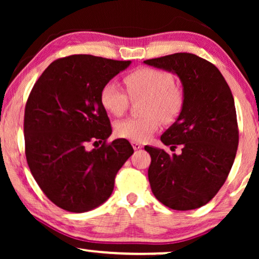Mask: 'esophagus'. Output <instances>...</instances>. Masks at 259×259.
Segmentation results:
<instances>
[{"mask_svg": "<svg viewBox=\"0 0 259 259\" xmlns=\"http://www.w3.org/2000/svg\"><path fill=\"white\" fill-rule=\"evenodd\" d=\"M132 146H133V148L134 150H140V148H143L144 146H143V144L141 143H137V141H132Z\"/></svg>", "mask_w": 259, "mask_h": 259, "instance_id": "esophagus-1", "label": "esophagus"}]
</instances>
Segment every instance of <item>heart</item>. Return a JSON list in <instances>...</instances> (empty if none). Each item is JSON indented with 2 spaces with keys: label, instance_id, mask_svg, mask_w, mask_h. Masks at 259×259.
<instances>
[{
  "label": "heart",
  "instance_id": "heart-1",
  "mask_svg": "<svg viewBox=\"0 0 259 259\" xmlns=\"http://www.w3.org/2000/svg\"><path fill=\"white\" fill-rule=\"evenodd\" d=\"M127 91L114 81H108L100 91L101 106L109 114L121 116L130 106V97H146L141 118H130L115 125L116 136L141 143L160 130L161 122H173L182 114L185 95L166 70L143 67L123 77Z\"/></svg>",
  "mask_w": 259,
  "mask_h": 259
}]
</instances>
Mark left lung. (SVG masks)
Returning <instances> with one entry per match:
<instances>
[{"instance_id": "8db88e82", "label": "left lung", "mask_w": 259, "mask_h": 259, "mask_svg": "<svg viewBox=\"0 0 259 259\" xmlns=\"http://www.w3.org/2000/svg\"><path fill=\"white\" fill-rule=\"evenodd\" d=\"M144 62L176 73L185 95L182 114L160 137L171 151L180 145L182 153L145 146L152 192L173 210L198 208L224 185L236 158L239 131L231 90L213 63L190 53Z\"/></svg>"}]
</instances>
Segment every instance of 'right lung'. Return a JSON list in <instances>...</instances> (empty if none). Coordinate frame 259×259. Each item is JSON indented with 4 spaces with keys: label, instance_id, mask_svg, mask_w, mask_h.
Masks as SVG:
<instances>
[{
    "label": "right lung",
    "instance_id": "obj_1",
    "mask_svg": "<svg viewBox=\"0 0 259 259\" xmlns=\"http://www.w3.org/2000/svg\"><path fill=\"white\" fill-rule=\"evenodd\" d=\"M131 61L79 54L53 61L24 108V152L47 198L69 212H86L108 199L115 176L133 154L128 140L107 143L112 126L101 106L102 86ZM90 143L96 147L87 148Z\"/></svg>",
    "mask_w": 259,
    "mask_h": 259
}]
</instances>
